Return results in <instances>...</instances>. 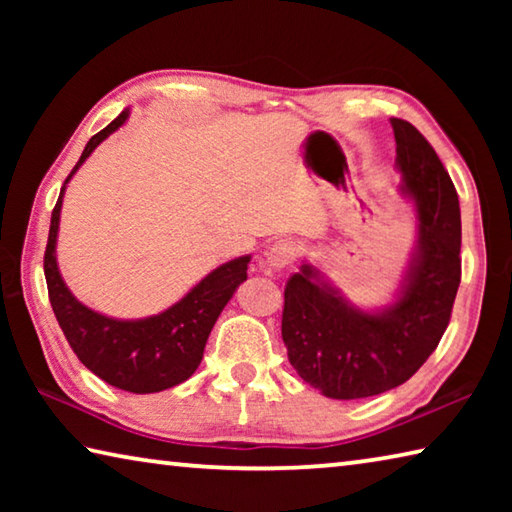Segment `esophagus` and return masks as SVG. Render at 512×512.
<instances>
[{
  "label": "esophagus",
  "mask_w": 512,
  "mask_h": 512,
  "mask_svg": "<svg viewBox=\"0 0 512 512\" xmlns=\"http://www.w3.org/2000/svg\"><path fill=\"white\" fill-rule=\"evenodd\" d=\"M296 255H298L296 246L289 244V241H277V244H273L264 253V262L268 268H273V271H282V268L293 264Z\"/></svg>",
  "instance_id": "34e87169"
}]
</instances>
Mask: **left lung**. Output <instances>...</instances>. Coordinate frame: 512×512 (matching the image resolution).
Returning a JSON list of instances; mask_svg holds the SVG:
<instances>
[{
	"label": "left lung",
	"mask_w": 512,
	"mask_h": 512,
	"mask_svg": "<svg viewBox=\"0 0 512 512\" xmlns=\"http://www.w3.org/2000/svg\"><path fill=\"white\" fill-rule=\"evenodd\" d=\"M402 194L418 219V239L388 307H354L305 262L284 289L282 341L291 366L332 400L391 391L438 348L461 284V207L452 178L424 135L391 119Z\"/></svg>",
	"instance_id": "left-lung-1"
}]
</instances>
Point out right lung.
<instances>
[{
  "instance_id": "1",
  "label": "right lung",
  "mask_w": 512,
  "mask_h": 512,
  "mask_svg": "<svg viewBox=\"0 0 512 512\" xmlns=\"http://www.w3.org/2000/svg\"><path fill=\"white\" fill-rule=\"evenodd\" d=\"M131 110H124L117 119L85 144L76 167L69 173L58 203L51 212L49 239L45 250V277L51 309H54L60 329L67 343L85 368L110 386L128 393H160L183 384L194 375L203 359V350L216 318L228 305L232 293L246 280L250 255L230 259L207 273L196 287L189 289L176 305L160 314L137 320H121L103 316L99 311L85 307L72 296L60 275L56 262V241L60 207H63L65 187L90 153L106 140L108 135L126 124Z\"/></svg>"
}]
</instances>
